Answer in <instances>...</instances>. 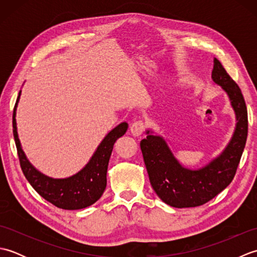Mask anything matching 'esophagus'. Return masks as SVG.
Instances as JSON below:
<instances>
[{"label": "esophagus", "mask_w": 257, "mask_h": 257, "mask_svg": "<svg viewBox=\"0 0 257 257\" xmlns=\"http://www.w3.org/2000/svg\"><path fill=\"white\" fill-rule=\"evenodd\" d=\"M145 130V123L143 121H136L130 125V133H132L135 137H139L143 135Z\"/></svg>", "instance_id": "1"}]
</instances>
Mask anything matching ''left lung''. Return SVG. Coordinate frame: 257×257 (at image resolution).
<instances>
[{
	"label": "left lung",
	"instance_id": "obj_1",
	"mask_svg": "<svg viewBox=\"0 0 257 257\" xmlns=\"http://www.w3.org/2000/svg\"><path fill=\"white\" fill-rule=\"evenodd\" d=\"M212 80L227 95L236 121L230 141L219 156L203 167L190 169L174 157L167 140L154 130H147V138L140 143L152 188L173 207L199 206L222 192L235 176L245 148L248 123L244 97L216 58L213 61Z\"/></svg>",
	"mask_w": 257,
	"mask_h": 257
}]
</instances>
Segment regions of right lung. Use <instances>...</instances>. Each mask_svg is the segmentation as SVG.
<instances>
[{
    "instance_id": "add662e5",
    "label": "right lung",
    "mask_w": 257,
    "mask_h": 257,
    "mask_svg": "<svg viewBox=\"0 0 257 257\" xmlns=\"http://www.w3.org/2000/svg\"><path fill=\"white\" fill-rule=\"evenodd\" d=\"M21 92L20 90L13 111V135L22 171L27 181L42 198L59 209L80 210L94 204L100 199L106 189L107 169L113 145L127 132L128 123L121 122L110 130L97 147L87 165L77 173L64 179L51 178L38 171L29 161L22 149L15 119Z\"/></svg>"
}]
</instances>
